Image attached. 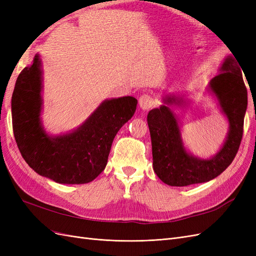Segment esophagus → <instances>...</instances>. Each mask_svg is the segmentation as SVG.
Returning a JSON list of instances; mask_svg holds the SVG:
<instances>
[{
    "instance_id": "esophagus-1",
    "label": "esophagus",
    "mask_w": 256,
    "mask_h": 256,
    "mask_svg": "<svg viewBox=\"0 0 256 256\" xmlns=\"http://www.w3.org/2000/svg\"><path fill=\"white\" fill-rule=\"evenodd\" d=\"M138 104H140L141 109L150 110V108L154 106V99L148 94H143L140 98H138Z\"/></svg>"
}]
</instances>
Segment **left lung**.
I'll return each mask as SVG.
<instances>
[{
  "mask_svg": "<svg viewBox=\"0 0 256 256\" xmlns=\"http://www.w3.org/2000/svg\"><path fill=\"white\" fill-rule=\"evenodd\" d=\"M233 56H228L221 67V74L209 83L218 98L222 111L230 122V132L221 150L212 159L202 160L186 152L180 138L177 120L166 106L150 111V127L154 171L166 184L184 187L206 182L220 175L232 162L242 143L244 120L248 106V92L242 69ZM174 97H166V104L176 102Z\"/></svg>",
  "mask_w": 256,
  "mask_h": 256,
  "instance_id": "obj_1",
  "label": "left lung"
}]
</instances>
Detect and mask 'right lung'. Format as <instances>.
I'll return each instance as SVG.
<instances>
[{"instance_id": "obj_1", "label": "right lung", "mask_w": 256, "mask_h": 256, "mask_svg": "<svg viewBox=\"0 0 256 256\" xmlns=\"http://www.w3.org/2000/svg\"><path fill=\"white\" fill-rule=\"evenodd\" d=\"M40 56L20 72L12 97V130L23 159L36 173L58 184H86L102 173L116 134L136 112L131 96L106 100L74 132L51 138L40 124Z\"/></svg>"}]
</instances>
